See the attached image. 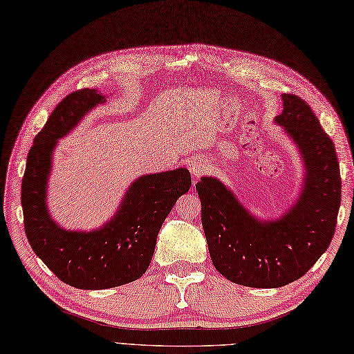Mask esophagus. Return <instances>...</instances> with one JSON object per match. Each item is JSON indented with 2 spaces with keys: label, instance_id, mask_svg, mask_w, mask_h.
I'll return each instance as SVG.
<instances>
[{
  "label": "esophagus",
  "instance_id": "obj_1",
  "mask_svg": "<svg viewBox=\"0 0 354 354\" xmlns=\"http://www.w3.org/2000/svg\"><path fill=\"white\" fill-rule=\"evenodd\" d=\"M187 167H189V169H191L192 176H194L195 178L201 177V176L204 174V172L207 171V168H209V165H207L205 160H204L203 158H200V156H195V158H192L191 160H189Z\"/></svg>",
  "mask_w": 354,
  "mask_h": 354
}]
</instances>
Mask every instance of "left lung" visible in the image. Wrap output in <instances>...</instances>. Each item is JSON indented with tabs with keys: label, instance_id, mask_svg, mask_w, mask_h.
Masks as SVG:
<instances>
[{
	"label": "left lung",
	"instance_id": "left-lung-1",
	"mask_svg": "<svg viewBox=\"0 0 354 354\" xmlns=\"http://www.w3.org/2000/svg\"><path fill=\"white\" fill-rule=\"evenodd\" d=\"M274 123L295 142L304 165L296 203L272 221L255 218L216 177H201L196 192L210 258L228 281L254 288H278L311 269L329 248L341 204L335 145L311 106L282 94Z\"/></svg>",
	"mask_w": 354,
	"mask_h": 354
}]
</instances>
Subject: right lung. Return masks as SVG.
Instances as JSON below:
<instances>
[{
  "instance_id": "right-lung-1",
  "label": "right lung",
  "mask_w": 354,
  "mask_h": 354,
  "mask_svg": "<svg viewBox=\"0 0 354 354\" xmlns=\"http://www.w3.org/2000/svg\"><path fill=\"white\" fill-rule=\"evenodd\" d=\"M106 94L84 88L58 103L34 138L22 178L21 201L28 242L40 260L67 286L105 290L140 279L147 270L158 232L176 201L192 185L186 168L138 177L114 216L90 231L66 230L48 209V180L54 150Z\"/></svg>"
}]
</instances>
